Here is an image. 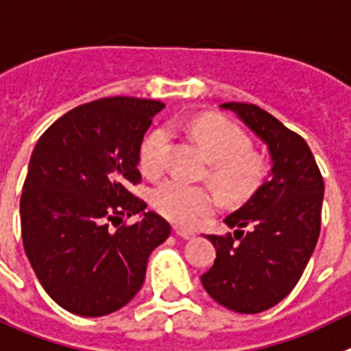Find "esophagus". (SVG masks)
<instances>
[{
    "mask_svg": "<svg viewBox=\"0 0 351 351\" xmlns=\"http://www.w3.org/2000/svg\"><path fill=\"white\" fill-rule=\"evenodd\" d=\"M175 233L178 234V237H182V239H185V240H189V239H193L194 234V231H189V230H185V228H175Z\"/></svg>",
    "mask_w": 351,
    "mask_h": 351,
    "instance_id": "esophagus-1",
    "label": "esophagus"
}]
</instances>
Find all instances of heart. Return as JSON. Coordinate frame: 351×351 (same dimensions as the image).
Listing matches in <instances>:
<instances>
[{"label":"heart","instance_id":"1","mask_svg":"<svg viewBox=\"0 0 351 351\" xmlns=\"http://www.w3.org/2000/svg\"><path fill=\"white\" fill-rule=\"evenodd\" d=\"M194 138L213 162L210 176L228 196L245 197L265 175V166L256 155L249 154V139L240 129L212 117L197 118L193 123ZM171 136L157 129L145 139L139 152V164L148 176H158L166 169ZM157 212L182 228H193L217 208V196L206 187L191 185L180 178L158 184L152 193Z\"/></svg>","mask_w":351,"mask_h":351}]
</instances>
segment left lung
I'll use <instances>...</instances> for the list:
<instances>
[{
    "mask_svg": "<svg viewBox=\"0 0 351 351\" xmlns=\"http://www.w3.org/2000/svg\"><path fill=\"white\" fill-rule=\"evenodd\" d=\"M221 109L267 145L272 167L270 178L224 219L234 233L206 234L217 258L201 282L221 306L256 315L281 302L302 276L318 242L325 185L307 143L277 118L254 104Z\"/></svg>",
    "mask_w": 351,
    "mask_h": 351,
    "instance_id": "obj_1",
    "label": "left lung"
}]
</instances>
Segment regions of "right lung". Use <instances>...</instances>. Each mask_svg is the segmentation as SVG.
Listing matches in <instances>:
<instances>
[{"label":"right lung","mask_w":351,"mask_h":351,"mask_svg":"<svg viewBox=\"0 0 351 351\" xmlns=\"http://www.w3.org/2000/svg\"><path fill=\"white\" fill-rule=\"evenodd\" d=\"M162 102L109 97L63 114L40 136L21 196L24 251L58 306L86 318L111 315L145 282L152 251L171 233L129 189ZM125 215L142 217L125 227Z\"/></svg>","instance_id":"add662e5"}]
</instances>
